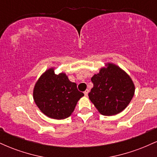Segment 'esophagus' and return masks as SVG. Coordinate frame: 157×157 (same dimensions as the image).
Wrapping results in <instances>:
<instances>
[{
	"mask_svg": "<svg viewBox=\"0 0 157 157\" xmlns=\"http://www.w3.org/2000/svg\"><path fill=\"white\" fill-rule=\"evenodd\" d=\"M88 94H89V90H88V89H86V91H84V94H85V96H86V97H87V96H88Z\"/></svg>",
	"mask_w": 157,
	"mask_h": 157,
	"instance_id": "esophagus-1",
	"label": "esophagus"
}]
</instances>
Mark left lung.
Returning a JSON list of instances; mask_svg holds the SVG:
<instances>
[{
	"mask_svg": "<svg viewBox=\"0 0 157 157\" xmlns=\"http://www.w3.org/2000/svg\"><path fill=\"white\" fill-rule=\"evenodd\" d=\"M94 87L89 94L97 111L105 116L120 113L128 105L135 92L132 79L120 66L105 63L91 77Z\"/></svg>",
	"mask_w": 157,
	"mask_h": 157,
	"instance_id": "1",
	"label": "left lung"
}]
</instances>
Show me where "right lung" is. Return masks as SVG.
<instances>
[{"label": "right lung", "mask_w": 157, "mask_h": 157, "mask_svg": "<svg viewBox=\"0 0 157 157\" xmlns=\"http://www.w3.org/2000/svg\"><path fill=\"white\" fill-rule=\"evenodd\" d=\"M84 94L77 90L66 73H55V68L46 70L35 82L33 99L42 113L55 120L70 117Z\"/></svg>", "instance_id": "1"}]
</instances>
